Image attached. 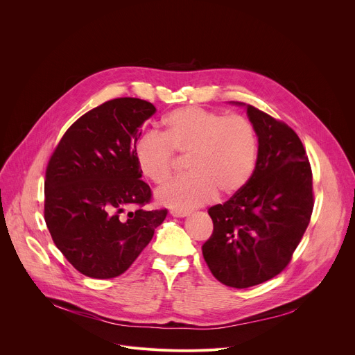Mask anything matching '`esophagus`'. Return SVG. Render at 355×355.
Returning a JSON list of instances; mask_svg holds the SVG:
<instances>
[{
	"mask_svg": "<svg viewBox=\"0 0 355 355\" xmlns=\"http://www.w3.org/2000/svg\"><path fill=\"white\" fill-rule=\"evenodd\" d=\"M191 212L189 211H171V215L174 216V218H185V216H188Z\"/></svg>",
	"mask_w": 355,
	"mask_h": 355,
	"instance_id": "1",
	"label": "esophagus"
}]
</instances>
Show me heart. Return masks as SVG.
Segmentation results:
<instances>
[{
	"instance_id": "1",
	"label": "heart",
	"mask_w": 355,
	"mask_h": 355,
	"mask_svg": "<svg viewBox=\"0 0 355 355\" xmlns=\"http://www.w3.org/2000/svg\"><path fill=\"white\" fill-rule=\"evenodd\" d=\"M174 151L189 156L187 170L156 192L160 205L189 211L219 196L240 192L254 174L259 137L254 125L243 115H227L188 107L163 119L160 135L147 133L135 144L139 171L151 182L163 184L173 173Z\"/></svg>"
}]
</instances>
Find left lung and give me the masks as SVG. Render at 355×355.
<instances>
[{
    "mask_svg": "<svg viewBox=\"0 0 355 355\" xmlns=\"http://www.w3.org/2000/svg\"><path fill=\"white\" fill-rule=\"evenodd\" d=\"M245 108L259 137L256 170L240 192L209 208L214 233L202 245L214 277L239 289L285 270L313 211L312 168L300 139L286 123Z\"/></svg>",
    "mask_w": 355,
    "mask_h": 355,
    "instance_id": "8db88e82",
    "label": "left lung"
}]
</instances>
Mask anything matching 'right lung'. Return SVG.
Instances as JSON below:
<instances>
[{
  "mask_svg": "<svg viewBox=\"0 0 355 355\" xmlns=\"http://www.w3.org/2000/svg\"><path fill=\"white\" fill-rule=\"evenodd\" d=\"M155 112L139 98L107 101L67 129L47 163L46 226L67 261L89 278L123 274L167 216V209H141L151 189L133 155L140 126ZM132 206L139 208L126 213Z\"/></svg>",
  "mask_w": 355,
  "mask_h": 355,
  "instance_id": "1",
  "label": "right lung"
}]
</instances>
